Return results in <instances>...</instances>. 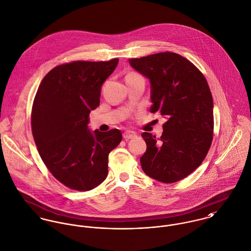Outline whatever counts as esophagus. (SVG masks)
<instances>
[{
	"instance_id": "esophagus-1",
	"label": "esophagus",
	"mask_w": 251,
	"mask_h": 251,
	"mask_svg": "<svg viewBox=\"0 0 251 251\" xmlns=\"http://www.w3.org/2000/svg\"><path fill=\"white\" fill-rule=\"evenodd\" d=\"M123 136H124V138H125L126 140H129V139H132V138L136 137L137 134L136 132H134V131L128 130V131H126V132L123 134Z\"/></svg>"
}]
</instances>
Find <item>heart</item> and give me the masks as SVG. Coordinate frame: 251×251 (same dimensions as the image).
<instances>
[{
	"label": "heart",
	"instance_id": "obj_1",
	"mask_svg": "<svg viewBox=\"0 0 251 251\" xmlns=\"http://www.w3.org/2000/svg\"><path fill=\"white\" fill-rule=\"evenodd\" d=\"M133 75H138L136 74H129L127 76H133Z\"/></svg>",
	"mask_w": 251,
	"mask_h": 251
}]
</instances>
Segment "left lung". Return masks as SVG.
<instances>
[{"instance_id": "1", "label": "left lung", "mask_w": 251, "mask_h": 251, "mask_svg": "<svg viewBox=\"0 0 251 251\" xmlns=\"http://www.w3.org/2000/svg\"><path fill=\"white\" fill-rule=\"evenodd\" d=\"M151 84V112L167 119L157 139L143 132L147 151L140 158L144 173L160 182L179 181L205 158L213 129V98L204 75L175 52L128 59Z\"/></svg>"}]
</instances>
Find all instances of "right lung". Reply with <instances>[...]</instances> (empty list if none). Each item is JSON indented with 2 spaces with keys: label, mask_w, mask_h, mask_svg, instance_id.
Returning <instances> with one entry per match:
<instances>
[{
  "label": "right lung",
  "mask_w": 251,
  "mask_h": 251,
  "mask_svg": "<svg viewBox=\"0 0 251 251\" xmlns=\"http://www.w3.org/2000/svg\"><path fill=\"white\" fill-rule=\"evenodd\" d=\"M119 59L74 61L50 70L34 98L31 127L39 154L52 176L76 191H90L108 174V154L122 141L119 129L88 128L101 86Z\"/></svg>",
  "instance_id": "add662e5"
}]
</instances>
